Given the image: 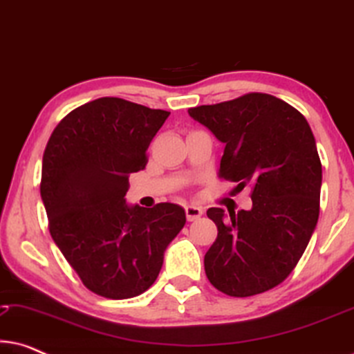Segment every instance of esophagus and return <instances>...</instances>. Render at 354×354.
I'll return each instance as SVG.
<instances>
[{"mask_svg": "<svg viewBox=\"0 0 354 354\" xmlns=\"http://www.w3.org/2000/svg\"><path fill=\"white\" fill-rule=\"evenodd\" d=\"M185 216H187V221L188 222H193L196 219H200V217L203 216V209L201 207L198 206H185Z\"/></svg>", "mask_w": 354, "mask_h": 354, "instance_id": "1", "label": "esophagus"}]
</instances>
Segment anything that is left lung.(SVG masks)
Instances as JSON below:
<instances>
[{
  "mask_svg": "<svg viewBox=\"0 0 354 354\" xmlns=\"http://www.w3.org/2000/svg\"><path fill=\"white\" fill-rule=\"evenodd\" d=\"M188 114L225 145L219 177L250 183L253 207H209L217 239L205 254L209 282L245 298L277 287L298 264L319 219L322 166L304 115L268 93H248Z\"/></svg>",
  "mask_w": 354,
  "mask_h": 354,
  "instance_id": "8db88e82",
  "label": "left lung"
}]
</instances>
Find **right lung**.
I'll use <instances>...</instances> for the list:
<instances>
[{"label": "right lung", "mask_w": 354, "mask_h": 354, "mask_svg": "<svg viewBox=\"0 0 354 354\" xmlns=\"http://www.w3.org/2000/svg\"><path fill=\"white\" fill-rule=\"evenodd\" d=\"M122 98H98L71 111L48 140L40 193L50 234L90 292L127 299L151 287L164 251L185 225L174 203L129 206V176L169 118Z\"/></svg>", "instance_id": "add662e5"}]
</instances>
